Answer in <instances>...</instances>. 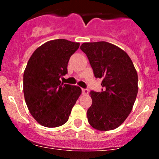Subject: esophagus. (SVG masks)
I'll return each instance as SVG.
<instances>
[{
    "label": "esophagus",
    "instance_id": "1",
    "mask_svg": "<svg viewBox=\"0 0 159 159\" xmlns=\"http://www.w3.org/2000/svg\"><path fill=\"white\" fill-rule=\"evenodd\" d=\"M82 94H89V90L82 89Z\"/></svg>",
    "mask_w": 159,
    "mask_h": 159
}]
</instances>
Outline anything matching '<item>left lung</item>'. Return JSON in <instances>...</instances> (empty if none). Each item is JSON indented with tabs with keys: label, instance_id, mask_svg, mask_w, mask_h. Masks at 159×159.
I'll list each match as a JSON object with an SVG mask.
<instances>
[{
	"label": "left lung",
	"instance_id": "8db88e82",
	"mask_svg": "<svg viewBox=\"0 0 159 159\" xmlns=\"http://www.w3.org/2000/svg\"><path fill=\"white\" fill-rule=\"evenodd\" d=\"M80 48L103 88L100 92H90L92 105L88 121L99 131L117 129L131 113L137 97L138 74L132 61L125 51L106 41L83 43Z\"/></svg>",
	"mask_w": 159,
	"mask_h": 159
}]
</instances>
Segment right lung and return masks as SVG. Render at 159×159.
<instances>
[{
  "instance_id": "obj_1",
  "label": "right lung",
  "mask_w": 159,
  "mask_h": 159,
  "mask_svg": "<svg viewBox=\"0 0 159 159\" xmlns=\"http://www.w3.org/2000/svg\"><path fill=\"white\" fill-rule=\"evenodd\" d=\"M80 44L65 39L49 41L34 51L24 72V95L30 115L41 125L56 128L68 121L81 94L78 86L64 84L70 57Z\"/></svg>"
}]
</instances>
